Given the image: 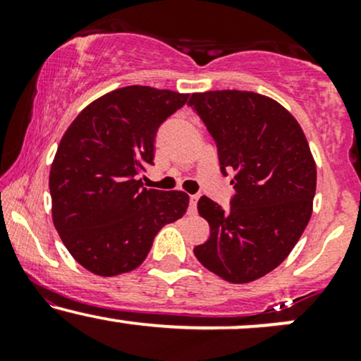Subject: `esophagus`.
I'll return each instance as SVG.
<instances>
[{
  "mask_svg": "<svg viewBox=\"0 0 361 361\" xmlns=\"http://www.w3.org/2000/svg\"><path fill=\"white\" fill-rule=\"evenodd\" d=\"M197 202H198V195H190V207H188L190 215L197 214Z\"/></svg>",
  "mask_w": 361,
  "mask_h": 361,
  "instance_id": "34e87169",
  "label": "esophagus"
}]
</instances>
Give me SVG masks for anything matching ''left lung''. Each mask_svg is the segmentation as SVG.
<instances>
[{
  "instance_id": "left-lung-1",
  "label": "left lung",
  "mask_w": 361,
  "mask_h": 361,
  "mask_svg": "<svg viewBox=\"0 0 361 361\" xmlns=\"http://www.w3.org/2000/svg\"><path fill=\"white\" fill-rule=\"evenodd\" d=\"M188 105L217 146L221 173H234L229 209L209 197L198 212L210 235L193 252L231 283L258 280L288 256L307 227L316 164L297 120L252 91L193 93Z\"/></svg>"
}]
</instances>
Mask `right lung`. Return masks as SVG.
<instances>
[{"mask_svg": "<svg viewBox=\"0 0 361 361\" xmlns=\"http://www.w3.org/2000/svg\"><path fill=\"white\" fill-rule=\"evenodd\" d=\"M188 94L126 86L90 103L62 135L49 176L52 219L73 258L100 276L132 271L188 195L142 188L157 128Z\"/></svg>", "mask_w": 361, "mask_h": 361, "instance_id": "add662e5", "label": "right lung"}]
</instances>
